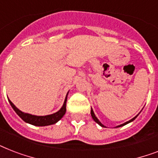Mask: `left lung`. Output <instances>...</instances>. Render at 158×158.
<instances>
[{
	"label": "left lung",
	"mask_w": 158,
	"mask_h": 158,
	"mask_svg": "<svg viewBox=\"0 0 158 158\" xmlns=\"http://www.w3.org/2000/svg\"><path fill=\"white\" fill-rule=\"evenodd\" d=\"M91 115H92V117H93V119H94V121H95V122H97V123H98V125H101V126H102V127H104V125H102V123L100 122V121H99L98 119V118H97L96 116H95V114H94V110H93V109H92V108H91ZM136 117H137V115H136L135 117L133 118V119H131V120H129V121H127V122H125V123H124V124H122V125H119V126H117V127H120V126H123V125H126V124H128V123L131 122V121H133V120H135V118H136Z\"/></svg>",
	"instance_id": "obj_1"
}]
</instances>
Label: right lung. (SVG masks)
<instances>
[{"label": "right lung", "mask_w": 158, "mask_h": 158, "mask_svg": "<svg viewBox=\"0 0 158 158\" xmlns=\"http://www.w3.org/2000/svg\"><path fill=\"white\" fill-rule=\"evenodd\" d=\"M66 101L67 95L65 99H64V104L62 106V107L57 112L52 114V115H45V116H38V115H33L28 114V113L22 112L21 110H19L18 108L11 102L10 100H9L12 108L23 121H25L28 124H31V125H37V126H45V125H53L55 123H56L58 120H60L63 117V115L65 114V111H66Z\"/></svg>", "instance_id": "1"}]
</instances>
